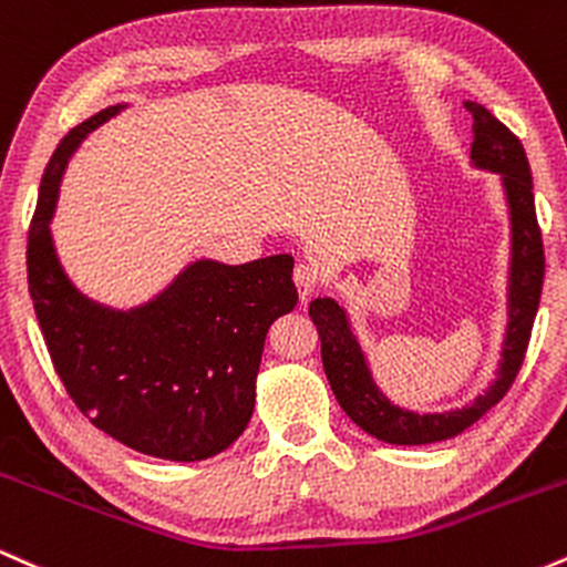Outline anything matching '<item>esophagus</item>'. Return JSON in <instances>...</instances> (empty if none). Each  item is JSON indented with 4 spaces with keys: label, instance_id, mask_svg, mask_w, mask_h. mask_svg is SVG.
Wrapping results in <instances>:
<instances>
[{
    "label": "esophagus",
    "instance_id": "obj_1",
    "mask_svg": "<svg viewBox=\"0 0 567 567\" xmlns=\"http://www.w3.org/2000/svg\"><path fill=\"white\" fill-rule=\"evenodd\" d=\"M292 282H296L298 288V296H301V301L311 296V292H317L322 288V271L320 266L311 264V261H301L296 264V269H292Z\"/></svg>",
    "mask_w": 567,
    "mask_h": 567
}]
</instances>
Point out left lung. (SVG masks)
<instances>
[{"instance_id":"left-lung-1","label":"left lung","mask_w":567,"mask_h":567,"mask_svg":"<svg viewBox=\"0 0 567 567\" xmlns=\"http://www.w3.org/2000/svg\"><path fill=\"white\" fill-rule=\"evenodd\" d=\"M474 120L472 162L504 175L506 199L512 213V285H509V330H506L504 362H501L498 381L491 392L464 410L442 415H415L394 408L392 402L375 389L360 347L349 333L347 315L330 298H317L309 306L311 322L317 324V336L322 343V365L333 389L338 405L368 434L392 445H426V442L451 440L470 429L474 421L509 392L523 368L528 351L533 320H536L538 301L544 285V243L542 226L533 205V178L525 148L517 135L504 122L496 120L480 103H464Z\"/></svg>"}]
</instances>
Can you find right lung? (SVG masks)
<instances>
[{"label":"right lung","mask_w":567,"mask_h":567,"mask_svg":"<svg viewBox=\"0 0 567 567\" xmlns=\"http://www.w3.org/2000/svg\"><path fill=\"white\" fill-rule=\"evenodd\" d=\"M116 112L71 130L44 167L25 245L37 322L58 379L90 424L157 458H210L250 421L266 333L298 301L292 258L199 261L130 315L84 301L55 261L48 220L71 152Z\"/></svg>","instance_id":"obj_1"}]
</instances>
